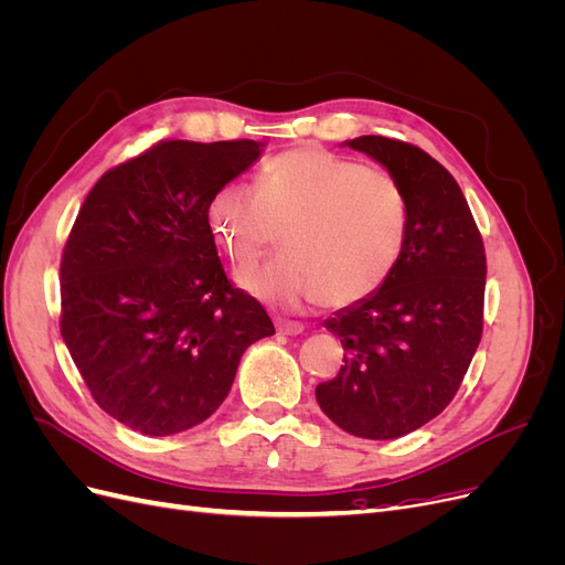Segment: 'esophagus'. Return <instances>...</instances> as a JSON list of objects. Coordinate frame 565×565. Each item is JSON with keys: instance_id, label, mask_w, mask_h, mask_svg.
Masks as SVG:
<instances>
[{"instance_id": "34e87169", "label": "esophagus", "mask_w": 565, "mask_h": 565, "mask_svg": "<svg viewBox=\"0 0 565 565\" xmlns=\"http://www.w3.org/2000/svg\"><path fill=\"white\" fill-rule=\"evenodd\" d=\"M276 330H278L280 334H301V332H303V324L297 322V320L276 318Z\"/></svg>"}]
</instances>
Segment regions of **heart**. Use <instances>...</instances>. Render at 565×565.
<instances>
[{
    "instance_id": "obj_1",
    "label": "heart",
    "mask_w": 565,
    "mask_h": 565,
    "mask_svg": "<svg viewBox=\"0 0 565 565\" xmlns=\"http://www.w3.org/2000/svg\"><path fill=\"white\" fill-rule=\"evenodd\" d=\"M207 228L235 270H249L276 245L282 256L241 276L276 309L328 299L353 306L377 295L398 268L409 233V202L384 169L297 146L266 160L256 191L221 183L204 207Z\"/></svg>"
}]
</instances>
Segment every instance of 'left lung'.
<instances>
[{"instance_id":"obj_1","label":"left lung","mask_w":565,"mask_h":565,"mask_svg":"<svg viewBox=\"0 0 565 565\" xmlns=\"http://www.w3.org/2000/svg\"><path fill=\"white\" fill-rule=\"evenodd\" d=\"M409 202L403 259L377 295L328 320L344 365L316 386L324 415L372 440L401 438L450 405L483 334L486 247L461 188L422 148L358 136Z\"/></svg>"}]
</instances>
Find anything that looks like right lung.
Listing matches in <instances>:
<instances>
[{
	"mask_svg": "<svg viewBox=\"0 0 565 565\" xmlns=\"http://www.w3.org/2000/svg\"><path fill=\"white\" fill-rule=\"evenodd\" d=\"M262 152L158 141L82 202L61 256V334L96 405L134 431L172 436L214 415L245 349L276 332L228 280L204 218Z\"/></svg>",
	"mask_w": 565,
	"mask_h": 565,
	"instance_id": "1",
	"label": "right lung"
}]
</instances>
